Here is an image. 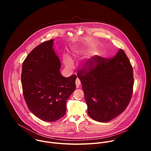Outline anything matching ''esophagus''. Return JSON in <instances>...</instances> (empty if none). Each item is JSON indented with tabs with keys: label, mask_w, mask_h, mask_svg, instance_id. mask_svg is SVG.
<instances>
[{
	"label": "esophagus",
	"mask_w": 151,
	"mask_h": 151,
	"mask_svg": "<svg viewBox=\"0 0 151 151\" xmlns=\"http://www.w3.org/2000/svg\"><path fill=\"white\" fill-rule=\"evenodd\" d=\"M75 83H76V88H79V85L81 84V81L79 79V78H77L76 81H75Z\"/></svg>",
	"instance_id": "obj_1"
}]
</instances>
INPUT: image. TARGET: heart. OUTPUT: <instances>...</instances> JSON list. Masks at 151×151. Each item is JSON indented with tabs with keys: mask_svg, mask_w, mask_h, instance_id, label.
<instances>
[{
	"mask_svg": "<svg viewBox=\"0 0 151 151\" xmlns=\"http://www.w3.org/2000/svg\"><path fill=\"white\" fill-rule=\"evenodd\" d=\"M95 50V48L94 47H91L88 51H94ZM78 52H80V53H82L83 52L82 51H77ZM63 62H64V64H65V66L69 68H73V61L72 60V59L69 57V56H68V55H66L64 56V58H63Z\"/></svg>",
	"mask_w": 151,
	"mask_h": 151,
	"instance_id": "obj_1",
	"label": "heart"
}]
</instances>
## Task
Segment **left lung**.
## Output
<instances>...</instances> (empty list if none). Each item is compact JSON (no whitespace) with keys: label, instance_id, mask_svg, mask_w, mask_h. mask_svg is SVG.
<instances>
[{"label":"left lung","instance_id":"obj_1","mask_svg":"<svg viewBox=\"0 0 151 151\" xmlns=\"http://www.w3.org/2000/svg\"><path fill=\"white\" fill-rule=\"evenodd\" d=\"M82 88L93 119L108 122L122 113L130 101L134 85L132 66L125 52L115 56L89 59L79 71Z\"/></svg>","mask_w":151,"mask_h":151}]
</instances>
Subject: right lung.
I'll use <instances>...</instances> for the list:
<instances>
[{
  "instance_id": "right-lung-1",
  "label": "right lung",
  "mask_w": 151,
  "mask_h": 151,
  "mask_svg": "<svg viewBox=\"0 0 151 151\" xmlns=\"http://www.w3.org/2000/svg\"><path fill=\"white\" fill-rule=\"evenodd\" d=\"M54 40L42 43L27 56L22 66L21 83L29 110L37 118L54 122L66 114V101L75 90L76 76L61 75L60 61Z\"/></svg>"
}]
</instances>
